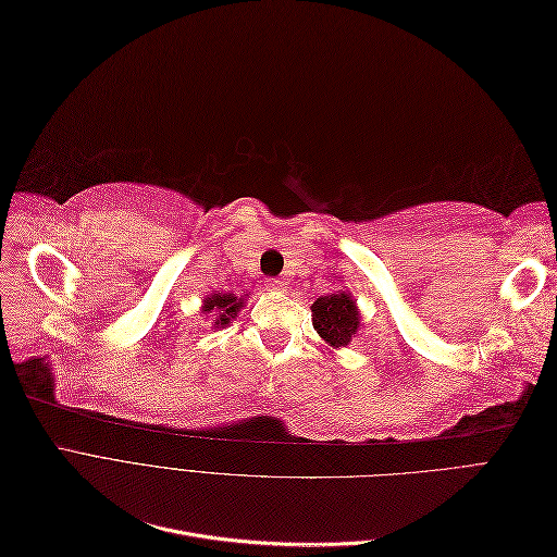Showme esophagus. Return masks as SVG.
I'll return each instance as SVG.
<instances>
[{
  "instance_id": "1",
  "label": "esophagus",
  "mask_w": 557,
  "mask_h": 557,
  "mask_svg": "<svg viewBox=\"0 0 557 557\" xmlns=\"http://www.w3.org/2000/svg\"><path fill=\"white\" fill-rule=\"evenodd\" d=\"M285 285H288V283L281 281V278H267V281H264V288H267L269 293H283Z\"/></svg>"
}]
</instances>
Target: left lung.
<instances>
[{
  "instance_id": "1",
  "label": "left lung",
  "mask_w": 557,
  "mask_h": 557,
  "mask_svg": "<svg viewBox=\"0 0 557 557\" xmlns=\"http://www.w3.org/2000/svg\"><path fill=\"white\" fill-rule=\"evenodd\" d=\"M313 330L332 348L348 346L360 330V311L350 293H332L318 297L311 305Z\"/></svg>"
}]
</instances>
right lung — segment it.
I'll return each mask as SVG.
<instances>
[{
	"mask_svg": "<svg viewBox=\"0 0 557 557\" xmlns=\"http://www.w3.org/2000/svg\"><path fill=\"white\" fill-rule=\"evenodd\" d=\"M244 305L246 299L237 297L234 293H211L209 297H205L201 313H211L215 318V327H227L230 320L237 318Z\"/></svg>",
	"mask_w": 557,
	"mask_h": 557,
	"instance_id": "1",
	"label": "right lung"
}]
</instances>
